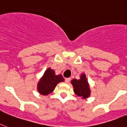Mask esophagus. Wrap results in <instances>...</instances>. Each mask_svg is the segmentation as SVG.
<instances>
[{"mask_svg":"<svg viewBox=\"0 0 127 127\" xmlns=\"http://www.w3.org/2000/svg\"><path fill=\"white\" fill-rule=\"evenodd\" d=\"M70 80H71L70 78H66V79H65V82H66V83H68V82L70 81Z\"/></svg>","mask_w":127,"mask_h":127,"instance_id":"34e87169","label":"esophagus"}]
</instances>
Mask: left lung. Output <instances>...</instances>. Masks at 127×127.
Returning <instances> with one entry per match:
<instances>
[{"instance_id": "left-lung-1", "label": "left lung", "mask_w": 127, "mask_h": 127, "mask_svg": "<svg viewBox=\"0 0 127 127\" xmlns=\"http://www.w3.org/2000/svg\"><path fill=\"white\" fill-rule=\"evenodd\" d=\"M74 92L77 96L82 97V98H86L90 95V90L89 88L88 81L86 78L85 74L80 76V79H73L71 80Z\"/></svg>"}]
</instances>
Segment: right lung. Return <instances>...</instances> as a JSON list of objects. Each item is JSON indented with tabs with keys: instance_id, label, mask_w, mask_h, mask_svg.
Wrapping results in <instances>:
<instances>
[{
	"instance_id": "obj_1",
	"label": "right lung",
	"mask_w": 127,
	"mask_h": 127,
	"mask_svg": "<svg viewBox=\"0 0 127 127\" xmlns=\"http://www.w3.org/2000/svg\"><path fill=\"white\" fill-rule=\"evenodd\" d=\"M63 81L64 79L61 75H56L54 70L48 68L37 84V90L40 94L47 95L52 92L57 84Z\"/></svg>"
}]
</instances>
